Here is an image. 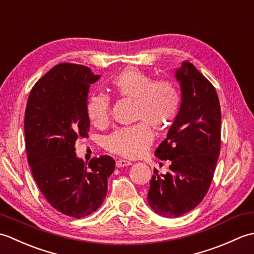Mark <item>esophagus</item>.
Masks as SVG:
<instances>
[{
	"mask_svg": "<svg viewBox=\"0 0 254 254\" xmlns=\"http://www.w3.org/2000/svg\"><path fill=\"white\" fill-rule=\"evenodd\" d=\"M130 165H131V161L123 160V159H119V160H117V163H116V166L118 167V168H122V167H127Z\"/></svg>",
	"mask_w": 254,
	"mask_h": 254,
	"instance_id": "esophagus-1",
	"label": "esophagus"
}]
</instances>
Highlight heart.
I'll return each instance as SVG.
<instances>
[{
    "label": "heart",
    "instance_id": "b5f03b06",
    "mask_svg": "<svg viewBox=\"0 0 254 254\" xmlns=\"http://www.w3.org/2000/svg\"><path fill=\"white\" fill-rule=\"evenodd\" d=\"M111 91L121 98L135 102V126L119 128L105 139V147L112 154L133 159L142 156L153 143L148 124L156 131H166L174 123L180 108L181 96L169 80H155L137 67H127L111 80ZM86 115L96 127L110 121V99L102 94L88 97Z\"/></svg>",
    "mask_w": 254,
    "mask_h": 254
}]
</instances>
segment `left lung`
<instances>
[{
  "label": "left lung",
  "instance_id": "obj_1",
  "mask_svg": "<svg viewBox=\"0 0 254 254\" xmlns=\"http://www.w3.org/2000/svg\"><path fill=\"white\" fill-rule=\"evenodd\" d=\"M181 104L165 141L155 150L170 160V172L154 170L147 202L163 217H179L202 202L213 180L220 150L219 100L214 86L192 63L175 69Z\"/></svg>",
  "mask_w": 254,
  "mask_h": 254
}]
</instances>
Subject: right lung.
<instances>
[{
	"label": "right lung",
	"instance_id": "obj_1",
	"mask_svg": "<svg viewBox=\"0 0 254 254\" xmlns=\"http://www.w3.org/2000/svg\"><path fill=\"white\" fill-rule=\"evenodd\" d=\"M100 75L87 66L61 63L40 78L27 101L25 138L32 177L59 212L80 218L104 202L116 163L110 156L84 163L75 153L78 137L88 136L86 105Z\"/></svg>",
	"mask_w": 254,
	"mask_h": 254
}]
</instances>
